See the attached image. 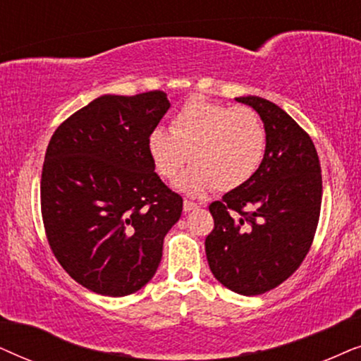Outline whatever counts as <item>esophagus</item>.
Segmentation results:
<instances>
[{"instance_id": "34e87169", "label": "esophagus", "mask_w": 361, "mask_h": 361, "mask_svg": "<svg viewBox=\"0 0 361 361\" xmlns=\"http://www.w3.org/2000/svg\"><path fill=\"white\" fill-rule=\"evenodd\" d=\"M200 206L196 204V203H193V201H190V200H185L183 201V211L185 213H190V211H193V209H198Z\"/></svg>"}]
</instances>
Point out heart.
Returning <instances> with one entry per match:
<instances>
[{
    "mask_svg": "<svg viewBox=\"0 0 361 361\" xmlns=\"http://www.w3.org/2000/svg\"><path fill=\"white\" fill-rule=\"evenodd\" d=\"M266 147L267 132L256 110L204 97L181 105L171 118V132L157 127L147 138L148 157L161 180L173 181L186 163L195 161L178 186L196 198L246 185L261 166Z\"/></svg>",
    "mask_w": 361,
    "mask_h": 361,
    "instance_id": "b5f03b06",
    "label": "heart"
}]
</instances>
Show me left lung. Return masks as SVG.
Instances as JSON below:
<instances>
[{
  "label": "left lung",
  "mask_w": 361,
  "mask_h": 361,
  "mask_svg": "<svg viewBox=\"0 0 361 361\" xmlns=\"http://www.w3.org/2000/svg\"><path fill=\"white\" fill-rule=\"evenodd\" d=\"M236 100L261 115L266 155L246 185L209 204L214 228L204 246L221 284L259 295L287 281L310 251L320 218L322 170L314 142L289 114L256 95Z\"/></svg>",
  "instance_id": "8db88e82"
}]
</instances>
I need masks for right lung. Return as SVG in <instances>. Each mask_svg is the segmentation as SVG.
Returning a JSON list of instances; mask_svg holds the SVG:
<instances>
[{
	"label": "right lung",
	"instance_id": "add662e5",
	"mask_svg": "<svg viewBox=\"0 0 361 361\" xmlns=\"http://www.w3.org/2000/svg\"><path fill=\"white\" fill-rule=\"evenodd\" d=\"M170 109L161 90L102 95L56 128L41 176L47 243L62 269L100 295L155 276L183 198L153 170L147 138Z\"/></svg>",
	"mask_w": 361,
	"mask_h": 361
}]
</instances>
